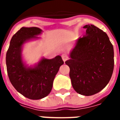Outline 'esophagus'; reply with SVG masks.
Returning a JSON list of instances; mask_svg holds the SVG:
<instances>
[{"mask_svg": "<svg viewBox=\"0 0 120 120\" xmlns=\"http://www.w3.org/2000/svg\"><path fill=\"white\" fill-rule=\"evenodd\" d=\"M62 60L64 62H65L66 60H68V56L66 54H62Z\"/></svg>", "mask_w": 120, "mask_h": 120, "instance_id": "esophagus-1", "label": "esophagus"}]
</instances>
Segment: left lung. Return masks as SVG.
<instances>
[{
	"mask_svg": "<svg viewBox=\"0 0 120 120\" xmlns=\"http://www.w3.org/2000/svg\"><path fill=\"white\" fill-rule=\"evenodd\" d=\"M65 64L70 68L73 89L84 96L99 93L108 84L114 69V49L107 34L94 25H86Z\"/></svg>",
	"mask_w": 120,
	"mask_h": 120,
	"instance_id": "1",
	"label": "left lung"
}]
</instances>
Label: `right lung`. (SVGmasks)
Listing matches in <instances>:
<instances>
[{"label": "right lung", "instance_id": "right-lung-1", "mask_svg": "<svg viewBox=\"0 0 120 120\" xmlns=\"http://www.w3.org/2000/svg\"><path fill=\"white\" fill-rule=\"evenodd\" d=\"M42 30L37 27H22L11 38L6 53V67L9 80L15 89L25 97L39 100L51 91L56 75L64 64L58 55L52 59L42 57L33 66L23 61L22 48L26 42L40 38Z\"/></svg>", "mask_w": 120, "mask_h": 120}]
</instances>
